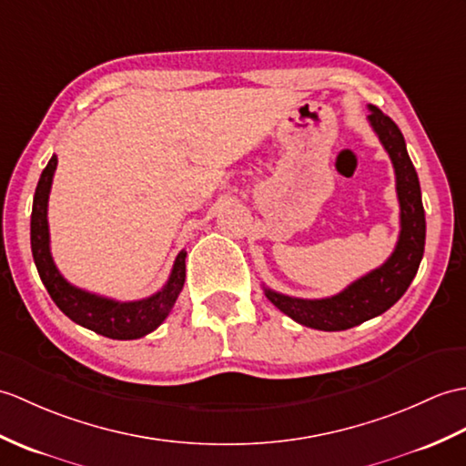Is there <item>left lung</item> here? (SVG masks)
Masks as SVG:
<instances>
[{"label": "left lung", "instance_id": "left-lung-1", "mask_svg": "<svg viewBox=\"0 0 466 466\" xmlns=\"http://www.w3.org/2000/svg\"><path fill=\"white\" fill-rule=\"evenodd\" d=\"M370 125L380 137L395 168L397 198L401 207V232L387 262L363 278L355 279L339 294L321 299H301L264 288L266 298L294 321L321 331H341L381 316L401 298L413 282L425 252V210L420 200L417 170L407 155L405 138L399 127L370 105Z\"/></svg>", "mask_w": 466, "mask_h": 466}]
</instances>
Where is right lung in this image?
<instances>
[{
	"label": "right lung",
	"mask_w": 466,
	"mask_h": 466,
	"mask_svg": "<svg viewBox=\"0 0 466 466\" xmlns=\"http://www.w3.org/2000/svg\"><path fill=\"white\" fill-rule=\"evenodd\" d=\"M57 168V157L53 155L43 168L37 182L34 210H31V252L43 286L47 288L51 299L57 308L79 326L91 329L111 339H138L155 331L167 319L178 298L187 278V252H180L172 266L168 282L155 296L137 301H116L71 286L53 262L49 250V224L47 202L51 192L53 175Z\"/></svg>",
	"instance_id": "obj_1"
}]
</instances>
